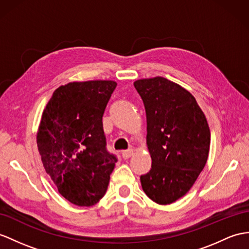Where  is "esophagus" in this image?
<instances>
[{
    "label": "esophagus",
    "mask_w": 249,
    "mask_h": 249,
    "mask_svg": "<svg viewBox=\"0 0 249 249\" xmlns=\"http://www.w3.org/2000/svg\"><path fill=\"white\" fill-rule=\"evenodd\" d=\"M134 154V150L133 149H129V150H125V151H124L123 152V157L124 160H128V159H130V157Z\"/></svg>",
    "instance_id": "obj_1"
}]
</instances>
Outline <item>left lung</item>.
<instances>
[{"instance_id":"obj_1","label":"left lung","mask_w":249,"mask_h":249,"mask_svg":"<svg viewBox=\"0 0 249 249\" xmlns=\"http://www.w3.org/2000/svg\"><path fill=\"white\" fill-rule=\"evenodd\" d=\"M134 87L144 105L152 159L151 170L141 177L142 190L157 204H172L191 189L207 162V119L195 96L167 78L139 79Z\"/></svg>"}]
</instances>
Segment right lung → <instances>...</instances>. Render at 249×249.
<instances>
[{
	"instance_id": "right-lung-1",
	"label": "right lung",
	"mask_w": 249,
	"mask_h": 249,
	"mask_svg": "<svg viewBox=\"0 0 249 249\" xmlns=\"http://www.w3.org/2000/svg\"><path fill=\"white\" fill-rule=\"evenodd\" d=\"M117 83L74 81L59 87L42 113L37 145L60 195L93 206L106 195L117 160L106 149L102 115Z\"/></svg>"
}]
</instances>
